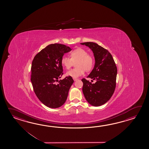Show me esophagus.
I'll return each instance as SVG.
<instances>
[{
  "label": "esophagus",
  "instance_id": "esophagus-1",
  "mask_svg": "<svg viewBox=\"0 0 149 149\" xmlns=\"http://www.w3.org/2000/svg\"><path fill=\"white\" fill-rule=\"evenodd\" d=\"M77 80H78L77 78H73V80H74V81H77Z\"/></svg>",
  "mask_w": 149,
  "mask_h": 149
}]
</instances>
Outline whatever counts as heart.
<instances>
[{
	"label": "heart",
	"instance_id": "1",
	"mask_svg": "<svg viewBox=\"0 0 149 149\" xmlns=\"http://www.w3.org/2000/svg\"><path fill=\"white\" fill-rule=\"evenodd\" d=\"M70 56L64 55L61 58V63L65 69H69L72 66L73 62H76L77 68L72 69L67 72L66 75L77 78L82 76L85 70L89 71L92 69L94 64L93 57L89 55L87 51L82 48H78L70 53Z\"/></svg>",
	"mask_w": 149,
	"mask_h": 149
}]
</instances>
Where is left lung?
I'll list each match as a JSON object with an SVG mask.
<instances>
[{
    "label": "left lung",
    "instance_id": "obj_1",
    "mask_svg": "<svg viewBox=\"0 0 149 149\" xmlns=\"http://www.w3.org/2000/svg\"><path fill=\"white\" fill-rule=\"evenodd\" d=\"M88 46L93 51L95 57V65L87 78L95 80L92 84L85 78L82 92L86 101L94 107L104 104L110 99L116 86L117 68L110 52L93 42L80 43Z\"/></svg>",
    "mask_w": 149,
    "mask_h": 149
}]
</instances>
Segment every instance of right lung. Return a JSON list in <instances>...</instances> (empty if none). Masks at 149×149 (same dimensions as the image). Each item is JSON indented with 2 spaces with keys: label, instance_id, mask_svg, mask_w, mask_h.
Masks as SVG:
<instances>
[{
  "label": "right lung",
  "instance_id": "1",
  "mask_svg": "<svg viewBox=\"0 0 149 149\" xmlns=\"http://www.w3.org/2000/svg\"><path fill=\"white\" fill-rule=\"evenodd\" d=\"M71 51L60 44L48 45L35 56L31 65V81L35 94L46 107L57 108L67 100L69 91L74 81L66 77L56 82L63 74L61 58Z\"/></svg>",
  "mask_w": 149,
  "mask_h": 149
}]
</instances>
